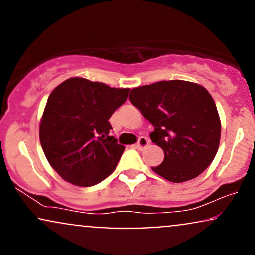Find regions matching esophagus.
<instances>
[{
  "label": "esophagus",
  "mask_w": 255,
  "mask_h": 255,
  "mask_svg": "<svg viewBox=\"0 0 255 255\" xmlns=\"http://www.w3.org/2000/svg\"><path fill=\"white\" fill-rule=\"evenodd\" d=\"M147 145H148V140L146 139V137L141 136V137H139V140H137L135 147L137 148V150H142V148H145Z\"/></svg>",
  "instance_id": "34e87169"
}]
</instances>
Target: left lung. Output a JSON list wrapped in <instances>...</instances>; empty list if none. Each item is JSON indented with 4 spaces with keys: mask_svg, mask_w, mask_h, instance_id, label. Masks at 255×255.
<instances>
[{
    "mask_svg": "<svg viewBox=\"0 0 255 255\" xmlns=\"http://www.w3.org/2000/svg\"><path fill=\"white\" fill-rule=\"evenodd\" d=\"M131 104L153 125L152 142L164 151L152 170L170 182L199 176L212 163L221 140L215 101L201 85L184 80L158 81L130 91Z\"/></svg>",
    "mask_w": 255,
    "mask_h": 255,
    "instance_id": "8db88e82",
    "label": "left lung"
}]
</instances>
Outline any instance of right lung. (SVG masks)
<instances>
[{
  "label": "right lung",
  "instance_id": "1",
  "mask_svg": "<svg viewBox=\"0 0 255 255\" xmlns=\"http://www.w3.org/2000/svg\"><path fill=\"white\" fill-rule=\"evenodd\" d=\"M128 93L129 89L84 78L67 79L50 93L39 140L48 162L64 181L95 186L115 170L125 146L110 136L109 119Z\"/></svg>",
  "mask_w": 255,
  "mask_h": 255
}]
</instances>
